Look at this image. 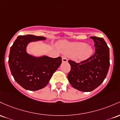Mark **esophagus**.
I'll return each mask as SVG.
<instances>
[{"instance_id":"esophagus-1","label":"esophagus","mask_w":120,"mask_h":120,"mask_svg":"<svg viewBox=\"0 0 120 120\" xmlns=\"http://www.w3.org/2000/svg\"><path fill=\"white\" fill-rule=\"evenodd\" d=\"M62 60L63 62H67L68 61V60H67V58L65 56H62Z\"/></svg>"}]
</instances>
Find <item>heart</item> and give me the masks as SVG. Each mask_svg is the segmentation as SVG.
<instances>
[{
	"label": "heart",
	"mask_w": 120,
	"mask_h": 120,
	"mask_svg": "<svg viewBox=\"0 0 120 120\" xmlns=\"http://www.w3.org/2000/svg\"><path fill=\"white\" fill-rule=\"evenodd\" d=\"M60 49L63 53L73 56L78 60H84L92 54V49L87 44L81 42H68L64 41L60 43Z\"/></svg>",
	"instance_id": "obj_1"
}]
</instances>
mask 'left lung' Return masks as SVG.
Here are the masks:
<instances>
[{
	"label": "left lung",
	"mask_w": 120,
	"mask_h": 120,
	"mask_svg": "<svg viewBox=\"0 0 120 120\" xmlns=\"http://www.w3.org/2000/svg\"><path fill=\"white\" fill-rule=\"evenodd\" d=\"M94 40L95 53L87 60L76 63L68 60L71 66L67 75L71 85L75 89L90 92L103 83L109 68V49L103 38L91 37Z\"/></svg>",
	"instance_id": "1"
}]
</instances>
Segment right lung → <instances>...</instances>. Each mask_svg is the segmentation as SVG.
<instances>
[{
    "label": "right lung",
    "mask_w": 120,
    "mask_h": 120,
    "mask_svg": "<svg viewBox=\"0 0 120 120\" xmlns=\"http://www.w3.org/2000/svg\"><path fill=\"white\" fill-rule=\"evenodd\" d=\"M45 39V37L30 34L19 36L11 47L9 68L15 81L24 89L36 91L44 88L61 64L60 56L36 58L26 53L28 43Z\"/></svg>",
    "instance_id": "right-lung-1"
}]
</instances>
